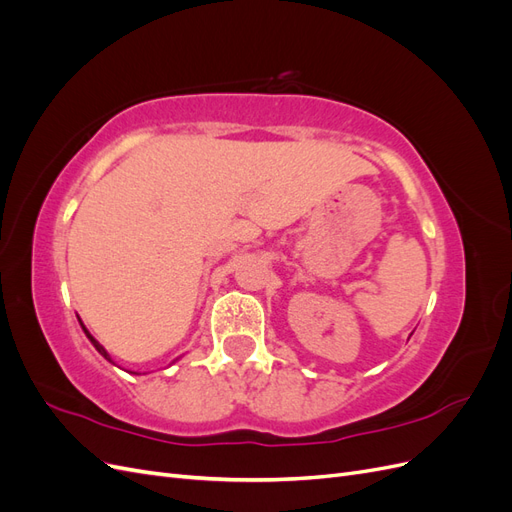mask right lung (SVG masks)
Here are the masks:
<instances>
[{
	"label": "right lung",
	"mask_w": 512,
	"mask_h": 512,
	"mask_svg": "<svg viewBox=\"0 0 512 512\" xmlns=\"http://www.w3.org/2000/svg\"><path fill=\"white\" fill-rule=\"evenodd\" d=\"M81 327H83V324H81ZM83 331H85V333H87V329H85V327H83ZM87 337H89V339H91V344H94V346H96V350H98V352H100V354H102V356H104V359H106V361H111V356H108V352H106V350H104V348H102V346H100V344H98V342H96V339H94V337H91V335H89V333H87Z\"/></svg>",
	"instance_id": "right-lung-1"
}]
</instances>
